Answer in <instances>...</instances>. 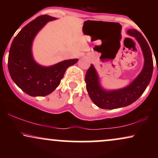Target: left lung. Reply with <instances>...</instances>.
Segmentation results:
<instances>
[{"label":"left lung","mask_w":158,"mask_h":158,"mask_svg":"<svg viewBox=\"0 0 158 158\" xmlns=\"http://www.w3.org/2000/svg\"><path fill=\"white\" fill-rule=\"evenodd\" d=\"M127 33L135 37L140 45L144 56V66L138 77L126 88L106 90L99 85L97 71L94 65H90L85 75L86 89L91 100L100 108L115 109L129 106L142 95L151 81L153 73V59L147 41L142 34L135 29L128 30Z\"/></svg>","instance_id":"8db88e82"}]
</instances>
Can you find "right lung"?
<instances>
[{"instance_id":"1","label":"right lung","mask_w":158,"mask_h":158,"mask_svg":"<svg viewBox=\"0 0 158 158\" xmlns=\"http://www.w3.org/2000/svg\"><path fill=\"white\" fill-rule=\"evenodd\" d=\"M56 18L41 15L25 26L11 44L8 58V69L14 82L23 92L32 97H44L51 94L60 84L68 67L77 59L64 60L50 67L35 62L32 55V44L39 30L48 21Z\"/></svg>"}]
</instances>
